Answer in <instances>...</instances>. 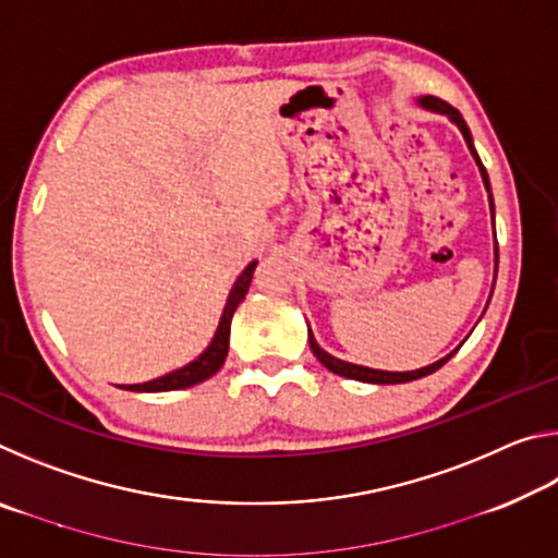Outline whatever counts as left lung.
I'll list each match as a JSON object with an SVG mask.
<instances>
[{
    "mask_svg": "<svg viewBox=\"0 0 558 558\" xmlns=\"http://www.w3.org/2000/svg\"><path fill=\"white\" fill-rule=\"evenodd\" d=\"M418 106L430 110V112H438V116H446L452 122V125H458V130L462 132V137H465V143L470 147V155L475 157V162L480 167V174H483V182H485V189L489 194V214H493V226H495V202H493V189H489V177L485 172L483 162H480L475 145H472V135H470V128L465 125V120H462V116L456 108L448 106V102L440 100V98L423 96V98H418ZM497 260H499V253H497V239H495V278H497ZM307 339H310V349H313V354L319 359V364L327 366L329 372L337 374V376H344V379L366 381V384H405V381L421 379V376H428L433 372H438L440 366L458 352V349H456V352L446 354L442 359H438V362H433L428 366H421V369H415V372H384V369H369V366H359V364H352V362H344V359H337L329 352H325V349L317 344V339L313 335V329H310V325H307Z\"/></svg>",
    "mask_w": 558,
    "mask_h": 558,
    "instance_id": "1",
    "label": "left lung"
}]
</instances>
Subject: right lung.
Segmentation results:
<instances>
[{
  "label": "right lung",
  "instance_id": "1",
  "mask_svg": "<svg viewBox=\"0 0 558 558\" xmlns=\"http://www.w3.org/2000/svg\"><path fill=\"white\" fill-rule=\"evenodd\" d=\"M256 266H258V260H251L248 266L243 268L239 280L233 282V288L229 292V300H226V305H223L219 327H216V332L211 337L209 347H206L204 352L194 359V362L179 366V369L169 372L165 376H157V379H153V381L125 384V386H120V389L137 391V393H157V391L189 389V386H196V384H202L206 379H211V376L223 366L226 354H229L231 319H233L235 307L241 305L243 298H245V292H248V286H251V280H253V270H256Z\"/></svg>",
  "mask_w": 558,
  "mask_h": 558
}]
</instances>
